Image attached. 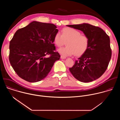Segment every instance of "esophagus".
<instances>
[{
  "mask_svg": "<svg viewBox=\"0 0 120 120\" xmlns=\"http://www.w3.org/2000/svg\"><path fill=\"white\" fill-rule=\"evenodd\" d=\"M61 58L62 59H64L66 58V57L64 56H61Z\"/></svg>",
  "mask_w": 120,
  "mask_h": 120,
  "instance_id": "34e87169",
  "label": "esophagus"
}]
</instances>
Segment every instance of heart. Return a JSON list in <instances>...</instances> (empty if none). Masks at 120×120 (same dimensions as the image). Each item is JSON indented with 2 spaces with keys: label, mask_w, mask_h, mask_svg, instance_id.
<instances>
[{
  "label": "heart",
  "mask_w": 120,
  "mask_h": 120,
  "mask_svg": "<svg viewBox=\"0 0 120 120\" xmlns=\"http://www.w3.org/2000/svg\"><path fill=\"white\" fill-rule=\"evenodd\" d=\"M66 41V46L57 50L58 52L64 56H70L75 54L80 56L87 50L89 45L88 37L82 35L78 30L71 27H66L62 30V35L56 33L54 38L55 44L58 47L64 45Z\"/></svg>",
  "instance_id": "obj_1"
}]
</instances>
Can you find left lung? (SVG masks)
<instances>
[{"instance_id":"left-lung-1","label":"left lung","mask_w":120,"mask_h":120,"mask_svg":"<svg viewBox=\"0 0 120 120\" xmlns=\"http://www.w3.org/2000/svg\"><path fill=\"white\" fill-rule=\"evenodd\" d=\"M80 30L89 39V47L69 68L78 81L88 82L100 77L107 69L112 56L109 37L101 28L88 23L66 25Z\"/></svg>"}]
</instances>
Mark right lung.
I'll list each match as a JSON object with an SVG mask.
<instances>
[{
    "mask_svg": "<svg viewBox=\"0 0 120 120\" xmlns=\"http://www.w3.org/2000/svg\"><path fill=\"white\" fill-rule=\"evenodd\" d=\"M56 28L53 24L34 21L15 33L10 42L9 59L20 78L31 82L41 81L60 59L59 53L54 51Z\"/></svg>",
    "mask_w": 120,
    "mask_h": 120,
    "instance_id": "right-lung-1",
    "label": "right lung"
}]
</instances>
